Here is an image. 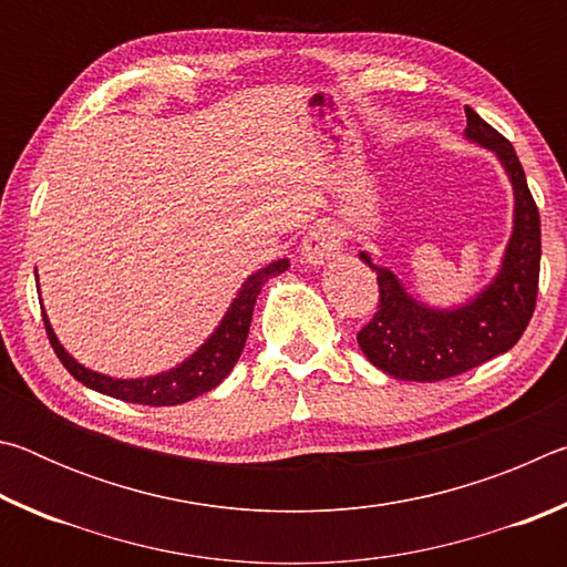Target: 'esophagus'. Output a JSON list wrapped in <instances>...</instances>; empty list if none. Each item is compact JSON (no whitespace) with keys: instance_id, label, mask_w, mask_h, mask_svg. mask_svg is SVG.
Wrapping results in <instances>:
<instances>
[{"instance_id":"1","label":"esophagus","mask_w":567,"mask_h":567,"mask_svg":"<svg viewBox=\"0 0 567 567\" xmlns=\"http://www.w3.org/2000/svg\"><path fill=\"white\" fill-rule=\"evenodd\" d=\"M340 252V237L330 227H312L302 239V260L312 267H322Z\"/></svg>"}]
</instances>
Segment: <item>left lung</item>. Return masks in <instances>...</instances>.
<instances>
[{
	"mask_svg": "<svg viewBox=\"0 0 567 567\" xmlns=\"http://www.w3.org/2000/svg\"><path fill=\"white\" fill-rule=\"evenodd\" d=\"M465 140L493 152L513 187V229L493 280L465 302L437 307L422 302L405 282L375 265L368 249L358 257L378 275L380 305L358 344L385 375L405 382L455 378L513 348L533 318L540 277V215L527 189L515 150L475 110L465 107ZM360 247V245H358Z\"/></svg>",
	"mask_w": 567,
	"mask_h": 567,
	"instance_id": "1",
	"label": "left lung"
}]
</instances>
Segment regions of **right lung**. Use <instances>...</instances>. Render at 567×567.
<instances>
[{"instance_id": "add662e5", "label": "right lung", "mask_w": 567, "mask_h": 567, "mask_svg": "<svg viewBox=\"0 0 567 567\" xmlns=\"http://www.w3.org/2000/svg\"><path fill=\"white\" fill-rule=\"evenodd\" d=\"M287 267H290V260H275L249 275L243 282V287L237 290L235 300L229 302L227 312L223 315V320L217 322L213 334H209V338L199 344L187 360H182L179 364H175V368H169L165 372H157V375L112 378L87 368V364H82L80 360H74L72 354L64 350L60 338H56L52 322L47 318L44 305L40 300L47 338H50L56 358H60V362L66 370H70V375L74 380H80L84 388L102 392V395L124 400V402H137V405H155V408L182 405V402L195 400L203 395V392L217 388L219 382L233 372L235 362L239 360V354H243V348L247 342L257 295L262 292V287L270 277L282 275ZM34 277L37 282H40L37 270H34Z\"/></svg>"}]
</instances>
